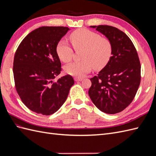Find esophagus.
I'll list each match as a JSON object with an SVG mask.
<instances>
[{"label":"esophagus","mask_w":156,"mask_h":156,"mask_svg":"<svg viewBox=\"0 0 156 156\" xmlns=\"http://www.w3.org/2000/svg\"><path fill=\"white\" fill-rule=\"evenodd\" d=\"M83 79V78H79V77H75L74 80L75 81H81Z\"/></svg>","instance_id":"1"}]
</instances>
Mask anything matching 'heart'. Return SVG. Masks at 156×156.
<instances>
[{"mask_svg": "<svg viewBox=\"0 0 156 156\" xmlns=\"http://www.w3.org/2000/svg\"><path fill=\"white\" fill-rule=\"evenodd\" d=\"M70 40L75 50L83 49L82 62L70 63L65 67V72L76 77H83L94 68L99 69L108 63L112 54V44L106 37L86 29L72 32ZM56 53L64 62L72 60L73 51L66 40H61L56 46Z\"/></svg>", "mask_w": 156, "mask_h": 156, "instance_id": "obj_1", "label": "heart"}]
</instances>
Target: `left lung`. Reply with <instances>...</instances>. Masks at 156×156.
<instances>
[{"label":"left lung","instance_id":"1","mask_svg":"<svg viewBox=\"0 0 156 156\" xmlns=\"http://www.w3.org/2000/svg\"><path fill=\"white\" fill-rule=\"evenodd\" d=\"M106 36L112 44V56L98 76L90 79L88 95L98 108L116 114L128 106L140 82V64L137 52L129 37L117 28L90 26Z\"/></svg>","mask_w":156,"mask_h":156}]
</instances>
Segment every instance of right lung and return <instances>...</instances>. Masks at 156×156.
I'll return each mask as SVG.
<instances>
[{
  "instance_id": "add662e5",
  "label": "right lung",
  "mask_w": 156,
  "mask_h": 156,
  "mask_svg": "<svg viewBox=\"0 0 156 156\" xmlns=\"http://www.w3.org/2000/svg\"><path fill=\"white\" fill-rule=\"evenodd\" d=\"M69 30L64 27H41L29 33L19 45L13 59L16 90L33 112L50 115L57 111L74 84L67 75L54 82L61 72L56 46Z\"/></svg>"
}]
</instances>
